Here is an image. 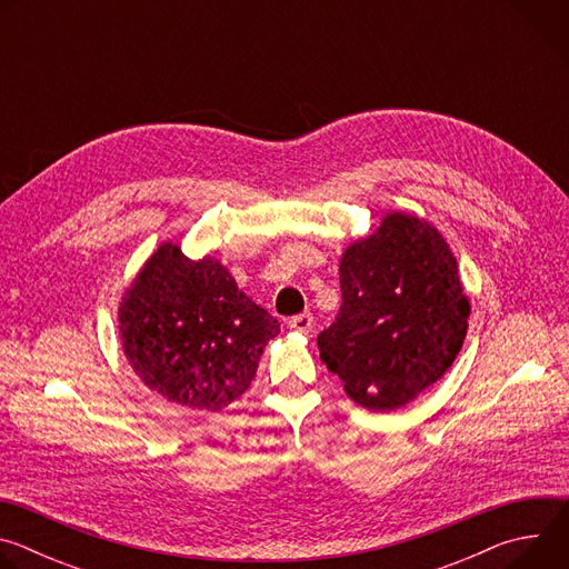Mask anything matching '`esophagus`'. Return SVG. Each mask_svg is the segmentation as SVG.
<instances>
[{
  "instance_id": "1",
  "label": "esophagus",
  "mask_w": 569,
  "mask_h": 569,
  "mask_svg": "<svg viewBox=\"0 0 569 569\" xmlns=\"http://www.w3.org/2000/svg\"><path fill=\"white\" fill-rule=\"evenodd\" d=\"M288 327L295 331V333H303L308 336L312 331V315L310 312H301V315H295L288 319Z\"/></svg>"
}]
</instances>
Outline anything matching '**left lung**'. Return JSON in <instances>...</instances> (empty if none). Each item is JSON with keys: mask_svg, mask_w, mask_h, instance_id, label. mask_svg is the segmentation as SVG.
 Wrapping results in <instances>:
<instances>
[{"mask_svg": "<svg viewBox=\"0 0 569 569\" xmlns=\"http://www.w3.org/2000/svg\"><path fill=\"white\" fill-rule=\"evenodd\" d=\"M342 306L317 336L319 358L345 391L389 412L435 385L468 329L463 295L443 236L408 213H389L340 263Z\"/></svg>", "mask_w": 569, "mask_h": 569, "instance_id": "obj_1", "label": "left lung"}]
</instances>
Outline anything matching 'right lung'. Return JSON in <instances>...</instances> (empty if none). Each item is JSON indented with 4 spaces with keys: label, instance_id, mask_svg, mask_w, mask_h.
Returning a JSON list of instances; mask_svg holds the SVG:
<instances>
[{
    "label": "right lung",
    "instance_id": "right-lung-1",
    "mask_svg": "<svg viewBox=\"0 0 569 569\" xmlns=\"http://www.w3.org/2000/svg\"><path fill=\"white\" fill-rule=\"evenodd\" d=\"M126 358L146 387L191 410L218 412L246 393L279 321L213 259L161 246L119 308Z\"/></svg>",
    "mask_w": 569,
    "mask_h": 569
}]
</instances>
